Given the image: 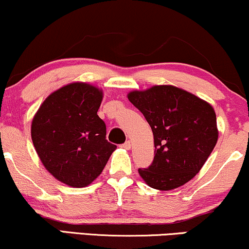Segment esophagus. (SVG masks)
Segmentation results:
<instances>
[{"mask_svg": "<svg viewBox=\"0 0 249 249\" xmlns=\"http://www.w3.org/2000/svg\"><path fill=\"white\" fill-rule=\"evenodd\" d=\"M131 146H132V143H131V142H126L125 143H123L122 147L125 148V149H130Z\"/></svg>", "mask_w": 249, "mask_h": 249, "instance_id": "34e87169", "label": "esophagus"}]
</instances>
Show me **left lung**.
<instances>
[{
    "mask_svg": "<svg viewBox=\"0 0 249 249\" xmlns=\"http://www.w3.org/2000/svg\"><path fill=\"white\" fill-rule=\"evenodd\" d=\"M127 98L142 112L153 132V162L147 169L138 170L145 183L168 191L193 179L217 143L213 107L172 85L132 90Z\"/></svg>",
    "mask_w": 249,
    "mask_h": 249,
    "instance_id": "obj_1",
    "label": "left lung"
}]
</instances>
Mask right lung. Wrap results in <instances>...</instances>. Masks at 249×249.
Instances as JSON below:
<instances>
[{"mask_svg":"<svg viewBox=\"0 0 249 249\" xmlns=\"http://www.w3.org/2000/svg\"><path fill=\"white\" fill-rule=\"evenodd\" d=\"M103 96L88 82L68 83L51 92L32 118L31 139L41 163L71 188L92 183L117 148L97 115Z\"/></svg>","mask_w":249,"mask_h":249,"instance_id":"right-lung-1","label":"right lung"}]
</instances>
